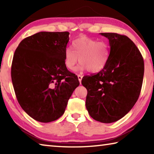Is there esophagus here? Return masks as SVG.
Returning <instances> with one entry per match:
<instances>
[{"label": "esophagus", "instance_id": "obj_1", "mask_svg": "<svg viewBox=\"0 0 154 154\" xmlns=\"http://www.w3.org/2000/svg\"><path fill=\"white\" fill-rule=\"evenodd\" d=\"M77 77H78V79H79V82L81 83V82H82V79L83 76H82V75H78Z\"/></svg>", "mask_w": 154, "mask_h": 154}]
</instances>
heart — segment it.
Listing matches in <instances>:
<instances>
[{
  "label": "heart",
  "instance_id": "b5f03b06",
  "mask_svg": "<svg viewBox=\"0 0 154 154\" xmlns=\"http://www.w3.org/2000/svg\"><path fill=\"white\" fill-rule=\"evenodd\" d=\"M72 48L64 51V65L68 69L73 70L79 60V71L88 70L97 72L107 64L110 56V46L107 41H99L82 36L73 41Z\"/></svg>",
  "mask_w": 154,
  "mask_h": 154
}]
</instances>
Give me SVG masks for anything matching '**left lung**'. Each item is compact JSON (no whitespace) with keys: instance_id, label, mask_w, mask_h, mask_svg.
I'll list each match as a JSON object with an SVG mask.
<instances>
[{"instance_id":"obj_1","label":"left lung","mask_w":154,"mask_h":154,"mask_svg":"<svg viewBox=\"0 0 154 154\" xmlns=\"http://www.w3.org/2000/svg\"><path fill=\"white\" fill-rule=\"evenodd\" d=\"M109 39L110 56L98 73L85 76V106L90 116L102 123L119 120L133 107L139 97L144 75V61L139 49L125 35L100 33Z\"/></svg>"}]
</instances>
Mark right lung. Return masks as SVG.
Wrapping results in <instances>:
<instances>
[{
	"label": "right lung",
	"mask_w": 154,
	"mask_h": 154,
	"mask_svg": "<svg viewBox=\"0 0 154 154\" xmlns=\"http://www.w3.org/2000/svg\"><path fill=\"white\" fill-rule=\"evenodd\" d=\"M69 32H40L21 41L11 64L18 103L35 120L48 123L64 114L79 82L64 65Z\"/></svg>",
	"instance_id": "obj_1"
}]
</instances>
